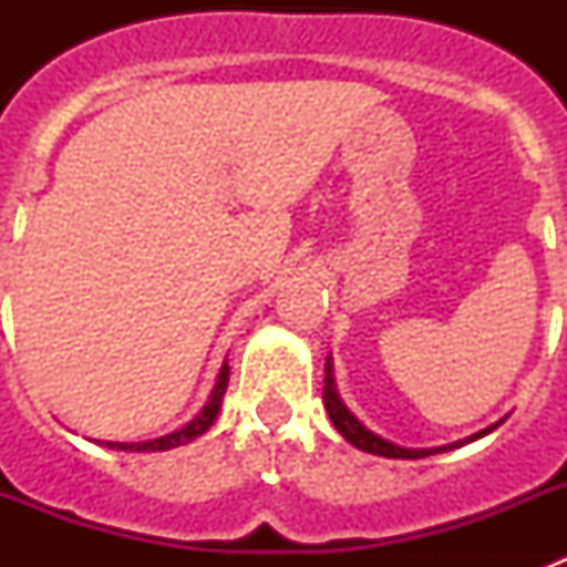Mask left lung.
<instances>
[{
  "mask_svg": "<svg viewBox=\"0 0 567 567\" xmlns=\"http://www.w3.org/2000/svg\"><path fill=\"white\" fill-rule=\"evenodd\" d=\"M323 405H327L329 412V420H332V425L338 429L340 434H343V440H349V443L354 445V449H360V452H369V454H378V457H394V460H420V457H429V454H440V452H449V449H460L463 443H468V440H480L483 434L494 432L497 425H488V429H483V432H477L474 437L468 440H457V443L452 445H440V449H403V445H394L389 443V440L378 437L374 432H369L363 423H360L358 417H354L349 409L343 405V400H340L338 389H334V372H332V358L327 360V378H323Z\"/></svg>",
  "mask_w": 567,
  "mask_h": 567,
  "instance_id": "left-lung-1",
  "label": "left lung"
}]
</instances>
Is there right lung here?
I'll return each mask as SVG.
<instances>
[{
    "label": "right lung",
    "instance_id": "1",
    "mask_svg": "<svg viewBox=\"0 0 567 567\" xmlns=\"http://www.w3.org/2000/svg\"><path fill=\"white\" fill-rule=\"evenodd\" d=\"M227 383H229V363H224L221 372H218V380H215L213 394H209V400L204 403V409L195 414L187 425H182L178 432L147 440V443H104V445H107V449H118V452H167V449H178V445L193 443L195 437H202V434L207 432L209 425L215 423V417H218V412H221V400H224V392H227Z\"/></svg>",
    "mask_w": 567,
    "mask_h": 567
}]
</instances>
